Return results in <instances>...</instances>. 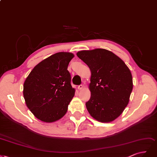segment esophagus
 I'll list each match as a JSON object with an SVG mask.
<instances>
[{"mask_svg": "<svg viewBox=\"0 0 157 157\" xmlns=\"http://www.w3.org/2000/svg\"><path fill=\"white\" fill-rule=\"evenodd\" d=\"M83 88V85H79L78 87V89H79V90H81V89H82Z\"/></svg>", "mask_w": 157, "mask_h": 157, "instance_id": "esophagus-1", "label": "esophagus"}]
</instances>
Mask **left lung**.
<instances>
[{"instance_id": "8db88e82", "label": "left lung", "mask_w": 157, "mask_h": 157, "mask_svg": "<svg viewBox=\"0 0 157 157\" xmlns=\"http://www.w3.org/2000/svg\"><path fill=\"white\" fill-rule=\"evenodd\" d=\"M77 56L91 72L90 98L85 104L89 113L99 122H112L129 102L133 88L130 70L122 59L105 49L83 50Z\"/></svg>"}]
</instances>
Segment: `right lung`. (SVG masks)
<instances>
[{
    "label": "right lung",
    "instance_id": "obj_1",
    "mask_svg": "<svg viewBox=\"0 0 157 157\" xmlns=\"http://www.w3.org/2000/svg\"><path fill=\"white\" fill-rule=\"evenodd\" d=\"M74 55L59 52L35 66L25 79V103L37 119L53 123L61 119L75 94L68 66Z\"/></svg>",
    "mask_w": 157,
    "mask_h": 157
}]
</instances>
